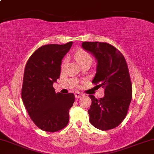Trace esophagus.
I'll return each mask as SVG.
<instances>
[{"mask_svg": "<svg viewBox=\"0 0 154 154\" xmlns=\"http://www.w3.org/2000/svg\"><path fill=\"white\" fill-rule=\"evenodd\" d=\"M75 97L78 99V98H80L81 97H82V96L84 95H83L82 93H81V92H76V93L75 94Z\"/></svg>", "mask_w": 154, "mask_h": 154, "instance_id": "esophagus-1", "label": "esophagus"}]
</instances>
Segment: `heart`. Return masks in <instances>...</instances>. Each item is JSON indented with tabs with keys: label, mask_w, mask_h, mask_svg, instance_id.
I'll use <instances>...</instances> for the list:
<instances>
[{
	"label": "heart",
	"mask_w": 154,
	"mask_h": 154,
	"mask_svg": "<svg viewBox=\"0 0 154 154\" xmlns=\"http://www.w3.org/2000/svg\"><path fill=\"white\" fill-rule=\"evenodd\" d=\"M74 57L81 66L85 65V64H91L92 62V57L91 55L84 49H78L77 51H75V53L74 54ZM66 62V59H64L62 61V68L64 67L65 65Z\"/></svg>",
	"instance_id": "heart-1"
}]
</instances>
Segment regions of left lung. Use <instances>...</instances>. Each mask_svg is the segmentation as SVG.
I'll list each match as a JSON object with an SVG mask.
<instances>
[{
    "label": "left lung",
    "instance_id": "obj_1",
    "mask_svg": "<svg viewBox=\"0 0 154 154\" xmlns=\"http://www.w3.org/2000/svg\"><path fill=\"white\" fill-rule=\"evenodd\" d=\"M82 47L97 61L92 83L105 89V96L90 95V123L102 131L115 128L123 122L132 99V84L126 61L119 50L106 42H82Z\"/></svg>",
    "mask_w": 154,
    "mask_h": 154
}]
</instances>
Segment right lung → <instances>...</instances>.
Wrapping results in <instances>:
<instances>
[{"instance_id":"obj_1","label":"right lung","mask_w":154,"mask_h":154,"mask_svg":"<svg viewBox=\"0 0 154 154\" xmlns=\"http://www.w3.org/2000/svg\"><path fill=\"white\" fill-rule=\"evenodd\" d=\"M72 42L47 44L37 49L25 66L21 97L28 113L38 128L57 132L69 123V110L75 95L55 92L53 83L59 78L61 63Z\"/></svg>"}]
</instances>
